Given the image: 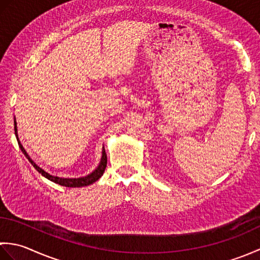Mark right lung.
<instances>
[{"mask_svg":"<svg viewBox=\"0 0 260 260\" xmlns=\"http://www.w3.org/2000/svg\"><path fill=\"white\" fill-rule=\"evenodd\" d=\"M14 132H15L16 140H18V143H19V147L21 148V151H22V153L24 154L25 157L29 159V162L33 165V168H35L42 176H45L46 179L50 180V181L54 182V183H57L59 185L68 186V187H80V186L90 185V184L93 183V182H96L99 178H102V175L105 172V169H106L107 155H106V152H105V148L103 147L101 162H99L98 167L95 170H93L91 173L88 174V175L81 176V178H59V176L51 175L50 173H48L47 171H45L42 168L39 167V165L35 161H33V159L29 156V154H27L26 151L24 150L23 145L21 144V142L19 140V136H18V127H16V120H15V118H14Z\"/></svg>","mask_w":260,"mask_h":260,"instance_id":"1","label":"right lung"}]
</instances>
